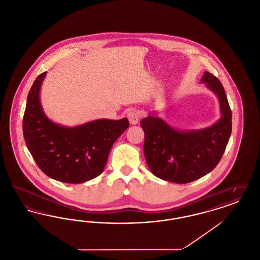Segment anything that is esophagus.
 <instances>
[{
	"mask_svg": "<svg viewBox=\"0 0 260 260\" xmlns=\"http://www.w3.org/2000/svg\"><path fill=\"white\" fill-rule=\"evenodd\" d=\"M127 119L132 124H136L139 121V113L136 110H131L127 113Z\"/></svg>",
	"mask_w": 260,
	"mask_h": 260,
	"instance_id": "1",
	"label": "esophagus"
}]
</instances>
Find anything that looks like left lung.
<instances>
[{"instance_id":"1","label":"left lung","mask_w":260,"mask_h":260,"mask_svg":"<svg viewBox=\"0 0 260 260\" xmlns=\"http://www.w3.org/2000/svg\"><path fill=\"white\" fill-rule=\"evenodd\" d=\"M201 83L219 101L221 118L215 124L196 131H178L154 116L140 121L149 169L164 180L183 184L203 177L217 166L229 141L232 112L222 84L210 72L204 73Z\"/></svg>"}]
</instances>
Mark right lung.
<instances>
[{"mask_svg":"<svg viewBox=\"0 0 260 260\" xmlns=\"http://www.w3.org/2000/svg\"><path fill=\"white\" fill-rule=\"evenodd\" d=\"M46 74L38 76L27 96L22 125L26 146L41 171L52 179L73 184L93 179L103 172L112 145L128 127V121L99 119L73 127L53 123L40 102Z\"/></svg>","mask_w":260,"mask_h":260,"instance_id":"obj_1","label":"right lung"}]
</instances>
